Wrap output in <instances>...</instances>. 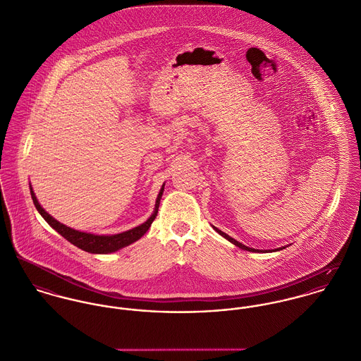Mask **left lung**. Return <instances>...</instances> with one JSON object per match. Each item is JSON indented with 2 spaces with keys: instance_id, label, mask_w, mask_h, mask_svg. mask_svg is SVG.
Masks as SVG:
<instances>
[{
  "instance_id": "8db88e82",
  "label": "left lung",
  "mask_w": 361,
  "mask_h": 361,
  "mask_svg": "<svg viewBox=\"0 0 361 361\" xmlns=\"http://www.w3.org/2000/svg\"><path fill=\"white\" fill-rule=\"evenodd\" d=\"M213 228H214V230H216V231H217V233H219V234H220V235H221V237H224V238H226V240H230V242H233V243H234V245H235V246H238V247H240V249H243V250H247V252H259V250H256V249H252V247H247V246H245V245H242V243H240V242H238V240H234V238H231V237H230V235H227V234H226V233H223V231H221V230H219V228H216V227H213ZM282 249H283V247H282Z\"/></svg>"
}]
</instances>
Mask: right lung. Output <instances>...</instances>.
<instances>
[{"instance_id":"add662e5","label":"right lung","mask_w":361,"mask_h":361,"mask_svg":"<svg viewBox=\"0 0 361 361\" xmlns=\"http://www.w3.org/2000/svg\"><path fill=\"white\" fill-rule=\"evenodd\" d=\"M30 194H32V200L35 202L36 209L39 210V213L44 217V220L55 231H58L65 240H69L75 246L80 247V249L85 250V252H90V253H112V252H116V250H119L121 247H124V246H127V245L140 240L148 231V228L151 227L152 221L157 217V213H158V209H159V203H161V194H163V187H161V192L158 195L154 214L144 224H141V226H138V227H135L133 230L124 231L121 234H116V235H94V234L81 233V231H76V230H73L71 227H66V226L61 224L59 221H56L54 217H51L41 207L39 200H37L33 190H32V187H30Z\"/></svg>"}]
</instances>
